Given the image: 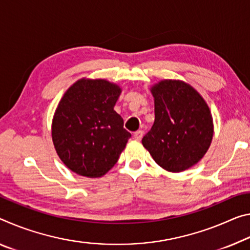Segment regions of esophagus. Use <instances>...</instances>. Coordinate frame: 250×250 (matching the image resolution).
Wrapping results in <instances>:
<instances>
[{"label":"esophagus","mask_w":250,"mask_h":250,"mask_svg":"<svg viewBox=\"0 0 250 250\" xmlns=\"http://www.w3.org/2000/svg\"><path fill=\"white\" fill-rule=\"evenodd\" d=\"M142 137H144V131L142 130H139V131H136L133 133V138L136 140H141Z\"/></svg>","instance_id":"obj_1"}]
</instances>
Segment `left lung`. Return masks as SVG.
<instances>
[{"label":"left lung","mask_w":250,"mask_h":250,"mask_svg":"<svg viewBox=\"0 0 250 250\" xmlns=\"http://www.w3.org/2000/svg\"><path fill=\"white\" fill-rule=\"evenodd\" d=\"M154 122L142 138L153 160L170 172H181L203 159L213 136L209 106L184 81L162 80L151 88Z\"/></svg>","instance_id":"left-lung-1"}]
</instances>
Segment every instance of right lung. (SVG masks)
I'll return each instance as SVG.
<instances>
[{
    "label": "right lung",
    "mask_w": 250,
    "mask_h": 250,
    "mask_svg": "<svg viewBox=\"0 0 250 250\" xmlns=\"http://www.w3.org/2000/svg\"><path fill=\"white\" fill-rule=\"evenodd\" d=\"M120 86L102 79H81L66 90L52 121L58 156L71 171L88 178L105 175L117 164L131 133L113 110Z\"/></svg>",
    "instance_id": "add662e5"
}]
</instances>
